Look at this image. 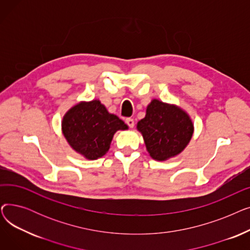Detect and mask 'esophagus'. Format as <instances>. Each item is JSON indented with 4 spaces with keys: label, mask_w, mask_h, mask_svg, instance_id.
Returning a JSON list of instances; mask_svg holds the SVG:
<instances>
[{
    "label": "esophagus",
    "mask_w": 250,
    "mask_h": 250,
    "mask_svg": "<svg viewBox=\"0 0 250 250\" xmlns=\"http://www.w3.org/2000/svg\"><path fill=\"white\" fill-rule=\"evenodd\" d=\"M125 123L129 127H134V125H135V121H134V118H132V117H127L125 120Z\"/></svg>",
    "instance_id": "obj_1"
}]
</instances>
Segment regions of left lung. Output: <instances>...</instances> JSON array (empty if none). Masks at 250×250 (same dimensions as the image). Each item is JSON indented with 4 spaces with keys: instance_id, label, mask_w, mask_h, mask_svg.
I'll list each match as a JSON object with an SVG mask.
<instances>
[{
    "instance_id": "1",
    "label": "left lung",
    "mask_w": 250,
    "mask_h": 250,
    "mask_svg": "<svg viewBox=\"0 0 250 250\" xmlns=\"http://www.w3.org/2000/svg\"><path fill=\"white\" fill-rule=\"evenodd\" d=\"M137 127L150 156L159 161L178 155L193 134L192 122L185 111L157 99L148 105L146 116L138 123Z\"/></svg>"
}]
</instances>
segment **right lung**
Here are the masks:
<instances>
[{
	"label": "right lung",
	"mask_w": 250,
	"mask_h": 250,
	"mask_svg": "<svg viewBox=\"0 0 250 250\" xmlns=\"http://www.w3.org/2000/svg\"><path fill=\"white\" fill-rule=\"evenodd\" d=\"M62 134L70 146L89 160L102 157L110 147L114 133L127 125L111 114L99 100L81 102L62 118Z\"/></svg>",
	"instance_id": "right-lung-1"
}]
</instances>
